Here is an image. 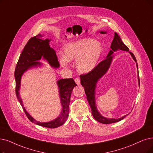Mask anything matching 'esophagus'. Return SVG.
Wrapping results in <instances>:
<instances>
[{"mask_svg":"<svg viewBox=\"0 0 153 153\" xmlns=\"http://www.w3.org/2000/svg\"><path fill=\"white\" fill-rule=\"evenodd\" d=\"M75 82H76V83L77 85H80V79L79 78H76L75 79Z\"/></svg>","mask_w":153,"mask_h":153,"instance_id":"esophagus-1","label":"esophagus"}]
</instances>
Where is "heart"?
<instances>
[{"label":"heart","instance_id":"b5f03b06","mask_svg":"<svg viewBox=\"0 0 153 153\" xmlns=\"http://www.w3.org/2000/svg\"><path fill=\"white\" fill-rule=\"evenodd\" d=\"M102 52V47L94 39H77L65 46L64 57L60 58V63L63 66H66L67 61H77V69L82 73H87L95 69Z\"/></svg>","mask_w":153,"mask_h":153}]
</instances>
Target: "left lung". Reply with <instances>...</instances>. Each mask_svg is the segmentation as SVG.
I'll return each mask as SVG.
<instances>
[{"label": "left lung", "mask_w": 153, "mask_h": 153, "mask_svg": "<svg viewBox=\"0 0 153 153\" xmlns=\"http://www.w3.org/2000/svg\"><path fill=\"white\" fill-rule=\"evenodd\" d=\"M102 34H105L106 32L101 31ZM111 50L109 51L108 55L107 56L105 59L102 61L100 63L98 64V65L95 67V69L91 71L86 73V74L81 75L80 76V80H81V85L85 88V92L87 95V99L89 105L90 106L91 113L94 116V117L95 119L96 120L99 122L100 123L108 124L115 123L119 122L121 120H123L126 117V116H123V117L119 119H107L105 118L98 112V111L95 107V89L96 87V84L97 81L99 79L105 75V73L107 72L108 69L109 68L110 65L112 62V54L114 53V51H117L118 50H121L126 51H129V48L122 41L120 37L118 35L117 33H114V38L113 41L111 43ZM133 58L136 62H137V60L136 59L135 56L134 54L131 52H129ZM137 68H138L137 63H136ZM138 80H139V85L140 86V80L139 77L138 75Z\"/></svg>", "instance_id": "obj_1"}]
</instances>
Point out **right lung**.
I'll use <instances>...</instances> for the list:
<instances>
[{"mask_svg": "<svg viewBox=\"0 0 153 153\" xmlns=\"http://www.w3.org/2000/svg\"><path fill=\"white\" fill-rule=\"evenodd\" d=\"M42 36L40 34L30 38L24 46L20 57L18 60L15 69L14 76L16 79V94L18 100L25 112L27 118L32 123L42 127L48 128H56L62 126L68 119L69 114V105L71 91L77 85L72 78L61 79L58 81L59 87L61 103L62 105V111L58 117L53 121L48 123H41L36 121L30 116L24 107L22 101L19 95V90L21 87V78L23 73L29 68L37 66L40 63L36 61L41 59L42 57L46 59L51 66L58 68L59 66L55 51L50 48L48 39H42Z\"/></svg>", "mask_w": 153, "mask_h": 153, "instance_id": "obj_1", "label": "right lung"}]
</instances>
